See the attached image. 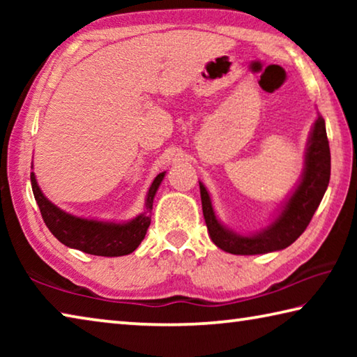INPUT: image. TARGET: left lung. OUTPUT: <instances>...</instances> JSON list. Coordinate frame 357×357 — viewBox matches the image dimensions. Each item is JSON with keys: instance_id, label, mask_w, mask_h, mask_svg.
I'll return each instance as SVG.
<instances>
[{"instance_id": "1", "label": "left lung", "mask_w": 357, "mask_h": 357, "mask_svg": "<svg viewBox=\"0 0 357 357\" xmlns=\"http://www.w3.org/2000/svg\"><path fill=\"white\" fill-rule=\"evenodd\" d=\"M331 178V151L326 124L321 114L312 126L304 153V170L299 183L282 203L273 222L259 231L241 234L223 225L217 219L209 192L200 183V195L204 222L209 238L223 252L233 255H259L287 249L309 225L317 208L321 203Z\"/></svg>"}]
</instances>
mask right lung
Here are the masks:
<instances>
[{"label": "right lung", "mask_w": 357, "mask_h": 357, "mask_svg": "<svg viewBox=\"0 0 357 357\" xmlns=\"http://www.w3.org/2000/svg\"><path fill=\"white\" fill-rule=\"evenodd\" d=\"M165 173L167 172L159 173L154 178L144 200V211L129 222L84 219V217L66 213L44 195L34 172H31V187L42 219L59 243L70 249L89 253V255L123 257L134 252L144 239L151 223V211H153L155 192L164 181Z\"/></svg>", "instance_id": "add662e5"}]
</instances>
